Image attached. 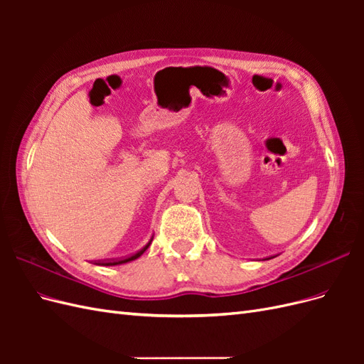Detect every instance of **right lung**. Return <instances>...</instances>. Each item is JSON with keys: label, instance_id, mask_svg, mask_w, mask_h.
<instances>
[{"label": "right lung", "instance_id": "right-lung-1", "mask_svg": "<svg viewBox=\"0 0 364 364\" xmlns=\"http://www.w3.org/2000/svg\"><path fill=\"white\" fill-rule=\"evenodd\" d=\"M153 240V238H151ZM151 240L149 241V243L142 247L141 250H138L136 253H134V255H129V257H126V258H121V259H112V261H102V262H98L100 264V266H117V264H124V262H129V261H134V259H136V258H139L142 253H144L147 249H149V246H150V243H151Z\"/></svg>", "mask_w": 364, "mask_h": 364}]
</instances>
